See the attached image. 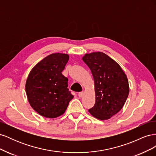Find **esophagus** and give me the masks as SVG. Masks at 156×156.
I'll list each match as a JSON object with an SVG mask.
<instances>
[{"label": "esophagus", "instance_id": "34e87169", "mask_svg": "<svg viewBox=\"0 0 156 156\" xmlns=\"http://www.w3.org/2000/svg\"><path fill=\"white\" fill-rule=\"evenodd\" d=\"M78 95L80 98H83L84 96V92H79L78 94Z\"/></svg>", "mask_w": 156, "mask_h": 156}]
</instances>
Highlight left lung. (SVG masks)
Listing matches in <instances>:
<instances>
[{
    "label": "left lung",
    "instance_id": "left-lung-1",
    "mask_svg": "<svg viewBox=\"0 0 156 156\" xmlns=\"http://www.w3.org/2000/svg\"><path fill=\"white\" fill-rule=\"evenodd\" d=\"M82 59L90 69L94 81L96 102L88 111L97 119H110L122 109L128 97L126 75L115 60L102 52L85 54Z\"/></svg>",
    "mask_w": 156,
    "mask_h": 156
}]
</instances>
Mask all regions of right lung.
<instances>
[{"label": "right lung", "instance_id": "1", "mask_svg": "<svg viewBox=\"0 0 156 156\" xmlns=\"http://www.w3.org/2000/svg\"><path fill=\"white\" fill-rule=\"evenodd\" d=\"M68 60V54H51L37 63L28 75V101L42 116L55 119L62 115L73 98L68 88V79L62 74Z\"/></svg>", "mask_w": 156, "mask_h": 156}]
</instances>
